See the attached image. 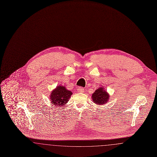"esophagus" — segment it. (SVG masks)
I'll return each mask as SVG.
<instances>
[{
  "label": "esophagus",
  "mask_w": 157,
  "mask_h": 157,
  "mask_svg": "<svg viewBox=\"0 0 157 157\" xmlns=\"http://www.w3.org/2000/svg\"><path fill=\"white\" fill-rule=\"evenodd\" d=\"M77 90H78V92L82 93V92H83V90H84V88H82V87H79Z\"/></svg>",
  "instance_id": "1"
}]
</instances>
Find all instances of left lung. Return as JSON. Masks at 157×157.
<instances>
[{
    "label": "left lung",
    "instance_id": "8db88e82",
    "mask_svg": "<svg viewBox=\"0 0 157 157\" xmlns=\"http://www.w3.org/2000/svg\"><path fill=\"white\" fill-rule=\"evenodd\" d=\"M109 95L103 87H99L92 95L93 102L98 105H104L108 102Z\"/></svg>",
    "mask_w": 157,
    "mask_h": 157
}]
</instances>
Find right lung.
<instances>
[{
  "label": "right lung",
  "mask_w": 157,
  "mask_h": 157,
  "mask_svg": "<svg viewBox=\"0 0 157 157\" xmlns=\"http://www.w3.org/2000/svg\"><path fill=\"white\" fill-rule=\"evenodd\" d=\"M72 95V93L71 90H67L63 86L59 85L52 91L50 99L55 106L62 107L67 103Z\"/></svg>",
  "instance_id": "obj_1"
}]
</instances>
